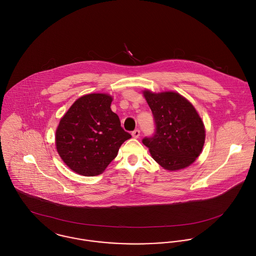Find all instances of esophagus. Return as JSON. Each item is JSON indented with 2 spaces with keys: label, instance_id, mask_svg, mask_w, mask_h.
<instances>
[{
  "label": "esophagus",
  "instance_id": "obj_1",
  "mask_svg": "<svg viewBox=\"0 0 256 256\" xmlns=\"http://www.w3.org/2000/svg\"><path fill=\"white\" fill-rule=\"evenodd\" d=\"M132 136H133L134 138H139V136H140V130H139V129H135V130L132 132Z\"/></svg>",
  "mask_w": 256,
  "mask_h": 256
}]
</instances>
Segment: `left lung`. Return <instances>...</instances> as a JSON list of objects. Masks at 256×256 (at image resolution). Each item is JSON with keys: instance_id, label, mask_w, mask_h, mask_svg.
I'll return each mask as SVG.
<instances>
[{"instance_id": "left-lung-1", "label": "left lung", "mask_w": 256, "mask_h": 256, "mask_svg": "<svg viewBox=\"0 0 256 256\" xmlns=\"http://www.w3.org/2000/svg\"><path fill=\"white\" fill-rule=\"evenodd\" d=\"M144 96L151 108L155 131L142 142L154 160L164 169L180 170L190 166L200 156L206 131L194 107L176 92L152 93Z\"/></svg>"}]
</instances>
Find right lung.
<instances>
[{"instance_id":"1","label":"right lung","mask_w":256,"mask_h":256,"mask_svg":"<svg viewBox=\"0 0 256 256\" xmlns=\"http://www.w3.org/2000/svg\"><path fill=\"white\" fill-rule=\"evenodd\" d=\"M107 94H87L78 99L62 118L56 144L62 161L82 176H97L117 156L131 135L111 108Z\"/></svg>"}]
</instances>
